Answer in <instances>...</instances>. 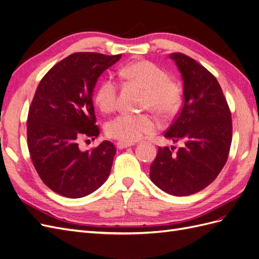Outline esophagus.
<instances>
[{
	"mask_svg": "<svg viewBox=\"0 0 259 259\" xmlns=\"http://www.w3.org/2000/svg\"><path fill=\"white\" fill-rule=\"evenodd\" d=\"M132 146H134V144H126V143H123V142H119L116 144L117 149H125V148H128V147H132Z\"/></svg>",
	"mask_w": 259,
	"mask_h": 259,
	"instance_id": "1",
	"label": "esophagus"
}]
</instances>
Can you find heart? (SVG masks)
Masks as SVG:
<instances>
[{
    "mask_svg": "<svg viewBox=\"0 0 259 259\" xmlns=\"http://www.w3.org/2000/svg\"><path fill=\"white\" fill-rule=\"evenodd\" d=\"M125 80L134 83L146 91L144 108L151 109L161 116H170L180 104V92L177 85L170 82L168 73L148 60L132 62L121 70ZM119 86L111 77H106L97 86L94 100L103 112L115 110ZM158 128L153 116L149 114L123 113L107 124V134L120 142L133 144L152 134Z\"/></svg>",
    "mask_w": 259,
    "mask_h": 259,
    "instance_id": "heart-1",
    "label": "heart"
}]
</instances>
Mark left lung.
I'll list each match as a JSON object with an SVG mask.
<instances>
[{"instance_id": "obj_1", "label": "left lung", "mask_w": 259, "mask_h": 259, "mask_svg": "<svg viewBox=\"0 0 259 259\" xmlns=\"http://www.w3.org/2000/svg\"><path fill=\"white\" fill-rule=\"evenodd\" d=\"M182 74L184 105L164 137L182 147L171 154L159 147L150 166L151 182L164 192L186 197L204 189L221 173L228 159L232 121L216 77L184 54L169 55Z\"/></svg>"}]
</instances>
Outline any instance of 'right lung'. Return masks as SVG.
I'll return each instance as SVG.
<instances>
[{"label": "right lung", "mask_w": 259, "mask_h": 259, "mask_svg": "<svg viewBox=\"0 0 259 259\" xmlns=\"http://www.w3.org/2000/svg\"><path fill=\"white\" fill-rule=\"evenodd\" d=\"M122 55L75 53L59 61L38 84L27 122L31 160L43 183L62 197L79 199L96 191L110 174L112 143L82 151L83 137H97L93 106L98 77Z\"/></svg>", "instance_id": "obj_1"}]
</instances>
